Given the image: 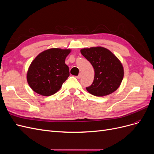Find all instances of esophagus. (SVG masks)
<instances>
[{"instance_id":"esophagus-1","label":"esophagus","mask_w":154,"mask_h":154,"mask_svg":"<svg viewBox=\"0 0 154 154\" xmlns=\"http://www.w3.org/2000/svg\"><path fill=\"white\" fill-rule=\"evenodd\" d=\"M76 78L77 79H80V78H81V74H79V75L76 76Z\"/></svg>"}]
</instances>
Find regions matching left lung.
Segmentation results:
<instances>
[{"mask_svg":"<svg viewBox=\"0 0 154 154\" xmlns=\"http://www.w3.org/2000/svg\"><path fill=\"white\" fill-rule=\"evenodd\" d=\"M81 53L94 69V81L87 91L96 96L109 95L118 89L122 83L124 70L116 56L105 48L81 49Z\"/></svg>","mask_w":154,"mask_h":154,"instance_id":"obj_1","label":"left lung"}]
</instances>
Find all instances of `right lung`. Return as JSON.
Masks as SVG:
<instances>
[{
	"label": "right lung",
	"mask_w": 154,
	"mask_h": 154,
	"mask_svg": "<svg viewBox=\"0 0 154 154\" xmlns=\"http://www.w3.org/2000/svg\"><path fill=\"white\" fill-rule=\"evenodd\" d=\"M71 50L52 48L40 53L30 65L27 80L32 91L49 96L58 92L69 76V67L65 63Z\"/></svg>",
	"instance_id": "add662e5"
}]
</instances>
